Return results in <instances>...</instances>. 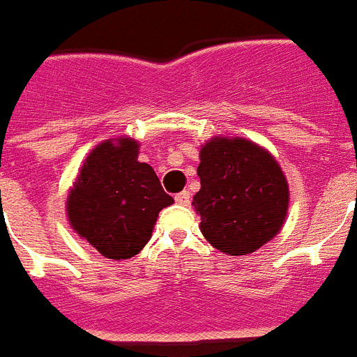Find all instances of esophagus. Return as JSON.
I'll return each instance as SVG.
<instances>
[{
	"instance_id": "esophagus-1",
	"label": "esophagus",
	"mask_w": 357,
	"mask_h": 357,
	"mask_svg": "<svg viewBox=\"0 0 357 357\" xmlns=\"http://www.w3.org/2000/svg\"><path fill=\"white\" fill-rule=\"evenodd\" d=\"M176 203L187 206L188 203H190V192H188V190H183V192L176 194Z\"/></svg>"
}]
</instances>
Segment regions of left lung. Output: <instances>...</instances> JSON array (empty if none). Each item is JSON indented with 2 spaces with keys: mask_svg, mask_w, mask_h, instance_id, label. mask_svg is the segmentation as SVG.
<instances>
[{
  "mask_svg": "<svg viewBox=\"0 0 357 357\" xmlns=\"http://www.w3.org/2000/svg\"><path fill=\"white\" fill-rule=\"evenodd\" d=\"M202 188L194 211L220 252L245 256L278 236L289 212V183L271 152L247 137L214 136L199 149Z\"/></svg>",
  "mask_w": 357,
  "mask_h": 357,
  "instance_id": "8db88e82",
  "label": "left lung"
}]
</instances>
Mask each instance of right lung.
Wrapping results in <instances>:
<instances>
[{
	"mask_svg": "<svg viewBox=\"0 0 357 357\" xmlns=\"http://www.w3.org/2000/svg\"><path fill=\"white\" fill-rule=\"evenodd\" d=\"M137 155L139 143L132 137L105 139L89 152L67 196L72 230L118 261L149 243L160 212L174 203L154 169Z\"/></svg>",
	"mask_w": 357,
	"mask_h": 357,
	"instance_id": "add662e5",
	"label": "right lung"
}]
</instances>
